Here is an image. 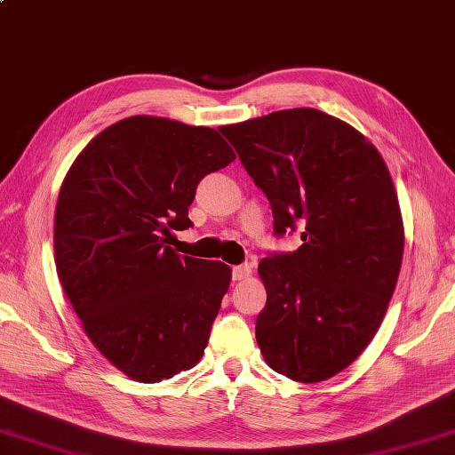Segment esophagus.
<instances>
[{
  "label": "esophagus",
  "instance_id": "34e87169",
  "mask_svg": "<svg viewBox=\"0 0 455 455\" xmlns=\"http://www.w3.org/2000/svg\"><path fill=\"white\" fill-rule=\"evenodd\" d=\"M251 274H252L251 264H239V266H234V270H231V275H234V280H235V282H239V280H247Z\"/></svg>",
  "mask_w": 455,
  "mask_h": 455
}]
</instances>
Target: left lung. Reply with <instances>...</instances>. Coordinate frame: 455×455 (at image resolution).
Returning a JSON list of instances; mask_svg holds the SVG:
<instances>
[{
	"instance_id": "8db88e82",
	"label": "left lung",
	"mask_w": 455,
	"mask_h": 455,
	"mask_svg": "<svg viewBox=\"0 0 455 455\" xmlns=\"http://www.w3.org/2000/svg\"><path fill=\"white\" fill-rule=\"evenodd\" d=\"M270 201L274 234L303 245L260 260L264 361L297 382L331 379L374 338L403 259V221L380 152L346 121L293 108L220 129Z\"/></svg>"
}]
</instances>
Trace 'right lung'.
Listing matches in <instances>:
<instances>
[{
  "label": "right lung",
  "mask_w": 455,
  "mask_h": 455,
  "mask_svg": "<svg viewBox=\"0 0 455 455\" xmlns=\"http://www.w3.org/2000/svg\"><path fill=\"white\" fill-rule=\"evenodd\" d=\"M234 160L216 129L132 116L96 135L65 175L55 268L86 336L132 380H168L204 355L231 268L181 257L170 239L193 226L203 177Z\"/></svg>",
  "instance_id": "add662e5"
}]
</instances>
